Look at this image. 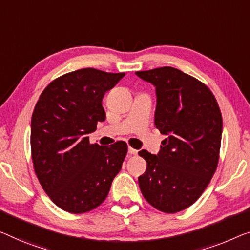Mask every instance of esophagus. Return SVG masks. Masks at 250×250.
Segmentation results:
<instances>
[{"mask_svg": "<svg viewBox=\"0 0 250 250\" xmlns=\"http://www.w3.org/2000/svg\"><path fill=\"white\" fill-rule=\"evenodd\" d=\"M128 152H129L130 155H137L138 150H136V149H133V148H131V147H129V148H128Z\"/></svg>", "mask_w": 250, "mask_h": 250, "instance_id": "obj_1", "label": "esophagus"}]
</instances>
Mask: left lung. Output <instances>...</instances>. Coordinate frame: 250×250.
I'll list each match as a JSON object with an SVG mask.
<instances>
[{
	"label": "left lung",
	"mask_w": 250,
	"mask_h": 250,
	"mask_svg": "<svg viewBox=\"0 0 250 250\" xmlns=\"http://www.w3.org/2000/svg\"><path fill=\"white\" fill-rule=\"evenodd\" d=\"M136 75L155 86V125L166 139L157 155L139 151L147 169L138 177L145 199L166 213L192 206L217 169L222 117L206 85L173 67Z\"/></svg>",
	"instance_id": "left-lung-1"
}]
</instances>
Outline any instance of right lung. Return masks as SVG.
Returning a JSON list of instances; mask_svg holds the SVG:
<instances>
[{
  "label": "right lung",
  "instance_id": "add662e5",
  "mask_svg": "<svg viewBox=\"0 0 250 250\" xmlns=\"http://www.w3.org/2000/svg\"><path fill=\"white\" fill-rule=\"evenodd\" d=\"M125 73L83 68L65 74L43 89L31 118L33 167L51 201L70 213L99 207L109 194L128 151L125 141L89 144L88 133L106 115L105 92Z\"/></svg>",
  "mask_w": 250,
  "mask_h": 250
}]
</instances>
